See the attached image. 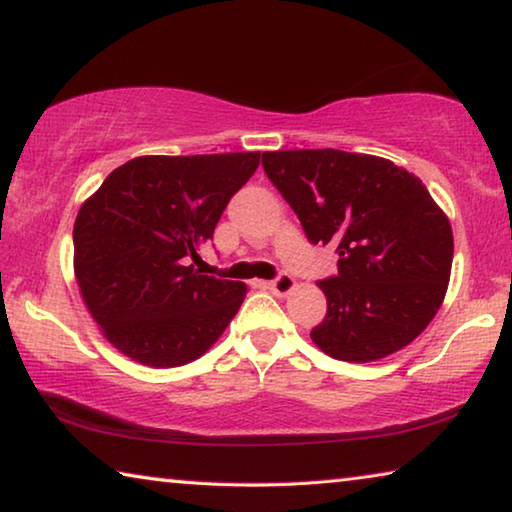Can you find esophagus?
Segmentation results:
<instances>
[{
  "label": "esophagus",
  "instance_id": "34e87169",
  "mask_svg": "<svg viewBox=\"0 0 512 512\" xmlns=\"http://www.w3.org/2000/svg\"><path fill=\"white\" fill-rule=\"evenodd\" d=\"M266 287L271 289L275 296H287V293H291L293 289H296V280H293L289 273H282V275H277L275 280L268 282Z\"/></svg>",
  "mask_w": 512,
  "mask_h": 512
}]
</instances>
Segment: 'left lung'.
<instances>
[{
  "mask_svg": "<svg viewBox=\"0 0 512 512\" xmlns=\"http://www.w3.org/2000/svg\"><path fill=\"white\" fill-rule=\"evenodd\" d=\"M262 164L311 244H332L327 316L311 341L352 363L384 359L424 332L447 293L454 237L427 187L391 160L336 149L266 151Z\"/></svg>",
  "mask_w": 512,
  "mask_h": 512,
  "instance_id": "8db88e82",
  "label": "left lung"
}]
</instances>
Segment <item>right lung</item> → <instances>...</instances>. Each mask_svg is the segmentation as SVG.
<instances>
[{
  "label": "right lung",
  "mask_w": 512,
  "mask_h": 512,
  "mask_svg": "<svg viewBox=\"0 0 512 512\" xmlns=\"http://www.w3.org/2000/svg\"><path fill=\"white\" fill-rule=\"evenodd\" d=\"M257 167L259 151L142 155L81 205L76 282L101 334L128 359L185 366L235 318L246 284L201 275L191 262Z\"/></svg>",
  "instance_id": "add662e5"
}]
</instances>
